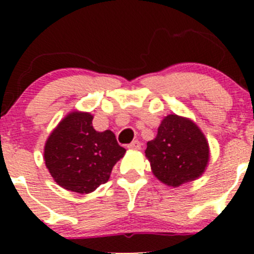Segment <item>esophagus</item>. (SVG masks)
<instances>
[{
    "mask_svg": "<svg viewBox=\"0 0 254 254\" xmlns=\"http://www.w3.org/2000/svg\"><path fill=\"white\" fill-rule=\"evenodd\" d=\"M127 147L131 148V150H140V148H141V142L135 140V141H132L130 145H127Z\"/></svg>",
    "mask_w": 254,
    "mask_h": 254,
    "instance_id": "1",
    "label": "esophagus"
}]
</instances>
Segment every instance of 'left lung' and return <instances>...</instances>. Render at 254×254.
<instances>
[{
	"instance_id": "1",
	"label": "left lung",
	"mask_w": 254,
	"mask_h": 254,
	"mask_svg": "<svg viewBox=\"0 0 254 254\" xmlns=\"http://www.w3.org/2000/svg\"><path fill=\"white\" fill-rule=\"evenodd\" d=\"M145 153L153 176L173 188L198 179L210 158L209 143L200 127L177 114L163 118Z\"/></svg>"
}]
</instances>
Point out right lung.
Listing matches in <instances>:
<instances>
[{
  "mask_svg": "<svg viewBox=\"0 0 254 254\" xmlns=\"http://www.w3.org/2000/svg\"><path fill=\"white\" fill-rule=\"evenodd\" d=\"M93 115L68 113L49 135L44 147L45 166L64 189L88 194L108 182L115 163L124 157V147L111 130L97 131Z\"/></svg>",
  "mask_w": 254,
  "mask_h": 254,
  "instance_id": "add662e5",
  "label": "right lung"
}]
</instances>
